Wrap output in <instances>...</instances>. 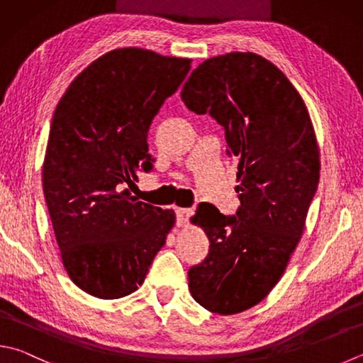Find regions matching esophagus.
<instances>
[{
    "label": "esophagus",
    "instance_id": "1",
    "mask_svg": "<svg viewBox=\"0 0 363 363\" xmlns=\"http://www.w3.org/2000/svg\"><path fill=\"white\" fill-rule=\"evenodd\" d=\"M175 215H177V225H179V228H184V225L188 224L189 216L193 215V210L177 207L175 208Z\"/></svg>",
    "mask_w": 363,
    "mask_h": 363
}]
</instances>
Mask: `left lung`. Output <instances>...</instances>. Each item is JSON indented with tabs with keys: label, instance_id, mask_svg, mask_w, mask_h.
<instances>
[{
	"label": "left lung",
	"instance_id": "obj_1",
	"mask_svg": "<svg viewBox=\"0 0 363 363\" xmlns=\"http://www.w3.org/2000/svg\"><path fill=\"white\" fill-rule=\"evenodd\" d=\"M191 112L224 128L238 160L234 216L199 203L191 221L208 237L207 257L188 272L191 296L216 314L257 305L283 277L303 234L319 182V147L308 108L288 77L261 55L205 60L183 85Z\"/></svg>",
	"mask_w": 363,
	"mask_h": 363
}]
</instances>
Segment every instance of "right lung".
Instances as JSON below:
<instances>
[{
  "mask_svg": "<svg viewBox=\"0 0 363 363\" xmlns=\"http://www.w3.org/2000/svg\"><path fill=\"white\" fill-rule=\"evenodd\" d=\"M189 69V58L115 49L86 66L55 108L44 196L67 275L93 297L138 289L174 228V210L139 202L125 186L152 169L150 125Z\"/></svg>",
  "mask_w": 363,
  "mask_h": 363,
  "instance_id": "1",
  "label": "right lung"
}]
</instances>
